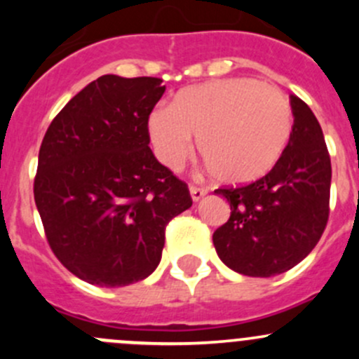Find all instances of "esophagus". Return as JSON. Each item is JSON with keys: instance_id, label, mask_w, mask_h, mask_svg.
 Here are the masks:
<instances>
[{"instance_id": "1", "label": "esophagus", "mask_w": 359, "mask_h": 359, "mask_svg": "<svg viewBox=\"0 0 359 359\" xmlns=\"http://www.w3.org/2000/svg\"><path fill=\"white\" fill-rule=\"evenodd\" d=\"M189 191H191V198H193L194 201H198V200H201L203 196H205L206 193H208V189H206V187H201V186H191L189 187Z\"/></svg>"}]
</instances>
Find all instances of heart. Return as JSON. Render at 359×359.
I'll return each mask as SVG.
<instances>
[{
    "instance_id": "b5f03b06",
    "label": "heart",
    "mask_w": 359,
    "mask_h": 359,
    "mask_svg": "<svg viewBox=\"0 0 359 359\" xmlns=\"http://www.w3.org/2000/svg\"><path fill=\"white\" fill-rule=\"evenodd\" d=\"M285 93L253 78H229L180 90L168 109L151 112L147 128L158 158L179 168L193 153V137L213 175L245 184L266 175L292 135Z\"/></svg>"
}]
</instances>
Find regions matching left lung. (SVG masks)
Returning a JSON list of instances; mask_svg holds the SVG:
<instances>
[{"label":"left lung","instance_id":"obj_1","mask_svg":"<svg viewBox=\"0 0 359 359\" xmlns=\"http://www.w3.org/2000/svg\"><path fill=\"white\" fill-rule=\"evenodd\" d=\"M293 126L283 154L266 175L215 189L231 217L213 233L220 260L236 273L269 278L292 269L318 245L330 215L332 163L316 116L290 97Z\"/></svg>","mask_w":359,"mask_h":359}]
</instances>
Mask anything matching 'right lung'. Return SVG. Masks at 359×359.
Masks as SVG:
<instances>
[{
	"instance_id": "1",
	"label": "right lung",
	"mask_w": 359,
	"mask_h": 359,
	"mask_svg": "<svg viewBox=\"0 0 359 359\" xmlns=\"http://www.w3.org/2000/svg\"><path fill=\"white\" fill-rule=\"evenodd\" d=\"M163 79L104 74L53 118L39 147L34 201L50 248L86 283L125 287L161 260L170 220L193 205L154 158L147 121Z\"/></svg>"
}]
</instances>
